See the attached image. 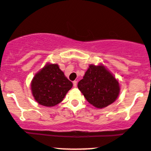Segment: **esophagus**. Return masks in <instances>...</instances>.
I'll list each match as a JSON object with an SVG mask.
<instances>
[{"label": "esophagus", "instance_id": "1", "mask_svg": "<svg viewBox=\"0 0 151 151\" xmlns=\"http://www.w3.org/2000/svg\"><path fill=\"white\" fill-rule=\"evenodd\" d=\"M77 81H73V86H74V87H77Z\"/></svg>", "mask_w": 151, "mask_h": 151}]
</instances>
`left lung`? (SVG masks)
<instances>
[{
	"label": "left lung",
	"mask_w": 151,
	"mask_h": 151,
	"mask_svg": "<svg viewBox=\"0 0 151 151\" xmlns=\"http://www.w3.org/2000/svg\"><path fill=\"white\" fill-rule=\"evenodd\" d=\"M77 86L89 104L101 109L112 104L120 91L116 79L103 65H90Z\"/></svg>",
	"instance_id": "left-lung-1"
}]
</instances>
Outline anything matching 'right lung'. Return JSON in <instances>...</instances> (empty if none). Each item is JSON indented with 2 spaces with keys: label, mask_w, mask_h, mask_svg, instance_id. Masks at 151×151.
Listing matches in <instances>:
<instances>
[{
  "label": "right lung",
  "mask_w": 151,
  "mask_h": 151,
  "mask_svg": "<svg viewBox=\"0 0 151 151\" xmlns=\"http://www.w3.org/2000/svg\"><path fill=\"white\" fill-rule=\"evenodd\" d=\"M72 86L56 64H47L35 75L31 83L35 100L45 106L60 104Z\"/></svg>",
  "instance_id": "right-lung-1"
}]
</instances>
